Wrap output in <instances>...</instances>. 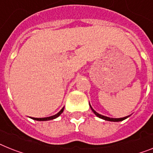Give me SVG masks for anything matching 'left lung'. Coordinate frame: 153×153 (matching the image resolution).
<instances>
[{
    "label": "left lung",
    "instance_id": "1",
    "mask_svg": "<svg viewBox=\"0 0 153 153\" xmlns=\"http://www.w3.org/2000/svg\"><path fill=\"white\" fill-rule=\"evenodd\" d=\"M90 107L91 108L92 112L94 113V114L96 115L97 117H99V118H101V119H103L105 120H108V121H113V122H119V121H122L123 120L127 119V117H129V116H127V117H123V118H110V117H105V116H102V115L99 114V113H98L95 110H94V108H92L91 105H90Z\"/></svg>",
    "mask_w": 153,
    "mask_h": 153
}]
</instances>
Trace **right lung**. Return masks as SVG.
Returning a JSON list of instances; mask_svg holds the SVG:
<instances>
[{"label": "right lung", "mask_w": 153, "mask_h": 153, "mask_svg": "<svg viewBox=\"0 0 153 153\" xmlns=\"http://www.w3.org/2000/svg\"><path fill=\"white\" fill-rule=\"evenodd\" d=\"M63 110H64V107L62 108L61 110L59 111V113H57V114L54 115V116H51V117H44V118H34V117H31L33 120H38V121H46V120H51L55 119L58 117H59L60 115L62 113Z\"/></svg>", "instance_id": "add662e5"}]
</instances>
